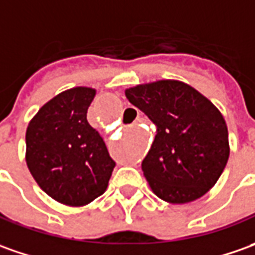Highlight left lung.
Returning <instances> with one entry per match:
<instances>
[{
  "instance_id": "left-lung-1",
  "label": "left lung",
  "mask_w": 255,
  "mask_h": 255,
  "mask_svg": "<svg viewBox=\"0 0 255 255\" xmlns=\"http://www.w3.org/2000/svg\"><path fill=\"white\" fill-rule=\"evenodd\" d=\"M128 101L156 127L142 172L159 199L189 203L215 186L229 161V131L222 113L192 86L158 80L126 90Z\"/></svg>"
}]
</instances>
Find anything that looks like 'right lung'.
<instances>
[{"label": "right lung", "mask_w": 255, "mask_h": 255, "mask_svg": "<svg viewBox=\"0 0 255 255\" xmlns=\"http://www.w3.org/2000/svg\"><path fill=\"white\" fill-rule=\"evenodd\" d=\"M94 96V89L82 86L59 93L26 128L28 169L45 193L67 206H84L101 196L116 166L87 123Z\"/></svg>", "instance_id": "1"}]
</instances>
